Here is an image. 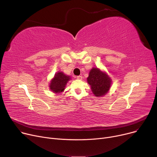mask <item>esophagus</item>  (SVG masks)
<instances>
[{
	"mask_svg": "<svg viewBox=\"0 0 157 157\" xmlns=\"http://www.w3.org/2000/svg\"><path fill=\"white\" fill-rule=\"evenodd\" d=\"M76 78H77V79L81 80V79H82V78H83V77H82L81 76H77V77H76Z\"/></svg>",
	"mask_w": 157,
	"mask_h": 157,
	"instance_id": "esophagus-1",
	"label": "esophagus"
}]
</instances>
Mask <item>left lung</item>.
<instances>
[{
    "label": "left lung",
    "mask_w": 157,
    "mask_h": 157,
    "mask_svg": "<svg viewBox=\"0 0 157 157\" xmlns=\"http://www.w3.org/2000/svg\"><path fill=\"white\" fill-rule=\"evenodd\" d=\"M87 82L91 86L93 94L96 97H102L109 92L111 79L105 72L98 68H92L87 78Z\"/></svg>",
    "instance_id": "1"
}]
</instances>
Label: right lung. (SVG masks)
Returning <instances> with one entry per match:
<instances>
[{
    "label": "right lung",
    "instance_id": "obj_1",
    "mask_svg": "<svg viewBox=\"0 0 157 157\" xmlns=\"http://www.w3.org/2000/svg\"><path fill=\"white\" fill-rule=\"evenodd\" d=\"M70 79L71 77L69 76L65 75L63 72H58L52 79L49 84V88L53 93L60 94L65 90L66 85Z\"/></svg>",
    "mask_w": 157,
    "mask_h": 157
}]
</instances>
